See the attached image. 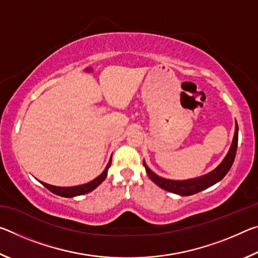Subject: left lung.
<instances>
[{
	"mask_svg": "<svg viewBox=\"0 0 258 258\" xmlns=\"http://www.w3.org/2000/svg\"><path fill=\"white\" fill-rule=\"evenodd\" d=\"M237 147H238V125L235 123V131H234L232 145H231L228 155H226L225 158L222 160V163L218 165L214 171L209 172L208 174H206V175H203L196 178H190V180H185V181H174V180H167V178L160 177L148 167L145 161H143V165H145L146 167L148 176H149L157 185L160 186L161 189L173 192V194H176L180 196H191V195L198 194V192L214 185L215 183L221 181L222 178L228 174L231 166H232L234 161L235 154H237Z\"/></svg>",
	"mask_w": 258,
	"mask_h": 258,
	"instance_id": "8db88e82",
	"label": "left lung"
}]
</instances>
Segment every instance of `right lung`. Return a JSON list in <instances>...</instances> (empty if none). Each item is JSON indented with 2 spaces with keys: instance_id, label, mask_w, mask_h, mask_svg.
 <instances>
[{
  "instance_id": "1",
  "label": "right lung",
  "mask_w": 258,
  "mask_h": 258,
  "mask_svg": "<svg viewBox=\"0 0 258 258\" xmlns=\"http://www.w3.org/2000/svg\"><path fill=\"white\" fill-rule=\"evenodd\" d=\"M110 165H111V158H110V160H109V163L106 166V168H104V171L100 174L98 177H95L93 181L85 183V184H82V185L64 186L63 187V186H54V185L47 184V183H44V182H41V183L46 187V189H49L51 192H53V194H55V195L61 196V197H66V198L76 197V196H82V195L87 194V192H91L92 190H94L98 185L101 184V183L104 181V178L107 177L108 169H109V167H110Z\"/></svg>"
}]
</instances>
